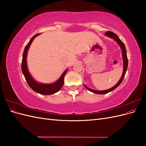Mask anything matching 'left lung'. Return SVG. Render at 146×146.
Segmentation results:
<instances>
[{
  "mask_svg": "<svg viewBox=\"0 0 146 146\" xmlns=\"http://www.w3.org/2000/svg\"><path fill=\"white\" fill-rule=\"evenodd\" d=\"M105 35H106V36L109 37V38H111L113 39L118 44L119 46H120L121 50H122V58H123V70L122 76L120 78V80H119V82H117V83L116 84V85H114L113 87H112L111 88H110V89H108L107 90H104V91L94 90L90 89V88L87 87L85 85H84V86L86 87V88L88 90H89L90 91H91L92 92H94V93H95V94H105L108 93V92L113 91L114 90H115L117 87H118L119 85H120V84L122 83L123 78H124V76H125L126 71H127V68H128V58H127V51H126V48H125L124 44H123V42L120 39H119V38L117 36V35L114 33H113V32H110V31H108V32H106L105 33Z\"/></svg>",
  "mask_w": 146,
  "mask_h": 146,
  "instance_id": "obj_1",
  "label": "left lung"
}]
</instances>
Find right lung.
Wrapping results in <instances>:
<instances>
[{
  "instance_id": "obj_1",
  "label": "right lung",
  "mask_w": 146,
  "mask_h": 146,
  "mask_svg": "<svg viewBox=\"0 0 146 146\" xmlns=\"http://www.w3.org/2000/svg\"><path fill=\"white\" fill-rule=\"evenodd\" d=\"M39 35V33L33 36L30 41L27 44V45L25 46L23 55V61H22V65H21V69L22 72H23L24 76L26 81H27L29 86L32 88V89L36 92H38L39 94H43V95H50L54 93H56L63 86L64 84V78L65 76V74L67 72L68 69L65 70L64 72L61 75L60 78L58 80H56L55 82L53 83H42L37 82L35 79L31 76L30 74L29 69L27 68V52L29 50V48L30 46L32 44L33 39L36 38L37 36Z\"/></svg>"
}]
</instances>
